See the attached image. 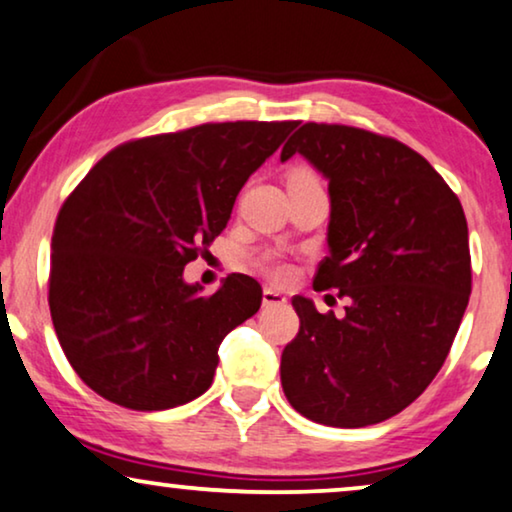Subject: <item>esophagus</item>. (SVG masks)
Segmentation results:
<instances>
[{"instance_id":"34e87169","label":"esophagus","mask_w":512,"mask_h":512,"mask_svg":"<svg viewBox=\"0 0 512 512\" xmlns=\"http://www.w3.org/2000/svg\"><path fill=\"white\" fill-rule=\"evenodd\" d=\"M286 303V296L282 291L272 289V286H265L263 289V305L270 307V305H284Z\"/></svg>"}]
</instances>
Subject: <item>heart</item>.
I'll return each mask as SVG.
<instances>
[{
    "label": "heart",
    "mask_w": 512,
    "mask_h": 512,
    "mask_svg": "<svg viewBox=\"0 0 512 512\" xmlns=\"http://www.w3.org/2000/svg\"><path fill=\"white\" fill-rule=\"evenodd\" d=\"M296 177H317V174L310 172V170H305V167H298V170H293V172H291V177H289V179H296ZM263 268L268 270L270 275H275V277H282L284 272H286V265H284V263H279L277 258H265V261H263Z\"/></svg>",
    "instance_id": "b5f03b06"
}]
</instances>
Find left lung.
Here are the masks:
<instances>
[{
	"instance_id": "obj_1",
	"label": "left lung",
	"mask_w": 512,
	"mask_h": 512,
	"mask_svg": "<svg viewBox=\"0 0 512 512\" xmlns=\"http://www.w3.org/2000/svg\"><path fill=\"white\" fill-rule=\"evenodd\" d=\"M328 179V254L314 289L347 298L342 317L293 296L300 328L282 352L284 394L317 424L359 429L408 408L450 354L471 296L468 226L457 193L394 137L305 123L282 149Z\"/></svg>"
}]
</instances>
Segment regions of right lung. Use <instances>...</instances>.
<instances>
[{"instance_id":"right-lung-1","label":"right lung","mask_w":512,"mask_h":512,"mask_svg":"<svg viewBox=\"0 0 512 512\" xmlns=\"http://www.w3.org/2000/svg\"><path fill=\"white\" fill-rule=\"evenodd\" d=\"M298 121L202 123L109 151L62 202L48 305L60 347L95 394L167 410L205 394L223 338L263 289L230 275L212 296L184 265L221 235L240 188Z\"/></svg>"}]
</instances>
